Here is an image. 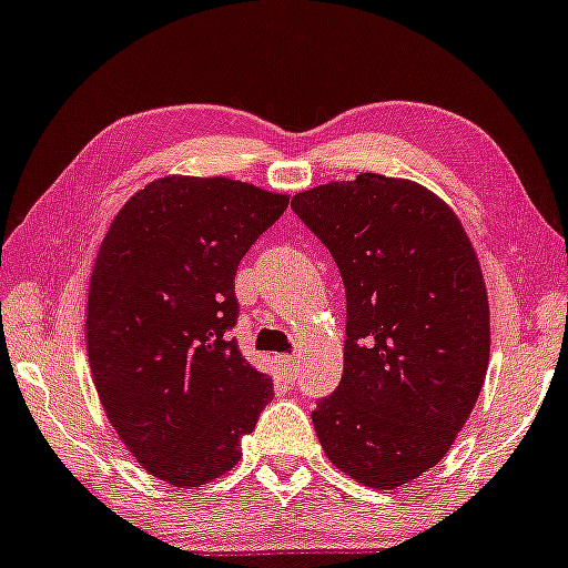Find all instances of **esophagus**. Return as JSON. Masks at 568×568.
<instances>
[{
  "mask_svg": "<svg viewBox=\"0 0 568 568\" xmlns=\"http://www.w3.org/2000/svg\"><path fill=\"white\" fill-rule=\"evenodd\" d=\"M277 364L280 367H283V372H285V377H296V372H298V362H296V356H277Z\"/></svg>",
  "mask_w": 568,
  "mask_h": 568,
  "instance_id": "1",
  "label": "esophagus"
}]
</instances>
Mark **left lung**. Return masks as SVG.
<instances>
[{
  "label": "left lung",
  "mask_w": 568,
  "mask_h": 568,
  "mask_svg": "<svg viewBox=\"0 0 568 568\" xmlns=\"http://www.w3.org/2000/svg\"><path fill=\"white\" fill-rule=\"evenodd\" d=\"M346 285L341 385L317 400L329 462L377 490L448 454L490 358L485 280L462 222L412 181L364 172L291 201Z\"/></svg>",
  "instance_id": "8db88e82"
}]
</instances>
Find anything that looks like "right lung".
<instances>
[{
  "mask_svg": "<svg viewBox=\"0 0 568 568\" xmlns=\"http://www.w3.org/2000/svg\"><path fill=\"white\" fill-rule=\"evenodd\" d=\"M288 196L162 178L114 217L91 275L85 343L112 427L143 469L201 487L241 458L275 390L243 358L235 272Z\"/></svg>",
  "mask_w": 568,
  "mask_h": 568,
  "instance_id": "1",
  "label": "right lung"
}]
</instances>
